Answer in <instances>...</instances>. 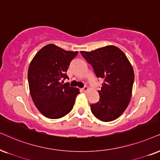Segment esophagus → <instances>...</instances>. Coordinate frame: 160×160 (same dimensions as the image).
<instances>
[{"label":"esophagus","instance_id":"obj_1","mask_svg":"<svg viewBox=\"0 0 160 160\" xmlns=\"http://www.w3.org/2000/svg\"><path fill=\"white\" fill-rule=\"evenodd\" d=\"M82 92H88V88L87 86H85L84 88H82Z\"/></svg>","mask_w":160,"mask_h":160}]
</instances>
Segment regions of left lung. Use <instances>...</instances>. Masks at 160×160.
Returning a JSON list of instances; mask_svg holds the SVG:
<instances>
[{
  "mask_svg": "<svg viewBox=\"0 0 160 160\" xmlns=\"http://www.w3.org/2000/svg\"><path fill=\"white\" fill-rule=\"evenodd\" d=\"M80 53L92 66L97 78L104 79L98 91L100 100L91 105L92 114L103 122L116 120L125 112L131 98L134 72L131 62L124 52L114 46Z\"/></svg>",
  "mask_w": 160,
  "mask_h": 160,
  "instance_id": "left-lung-1",
  "label": "left lung"
}]
</instances>
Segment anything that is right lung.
Returning <instances> with one entry per match:
<instances>
[{
	"instance_id": "right-lung-1",
	"label": "right lung",
	"mask_w": 160,
	"mask_h": 160,
	"mask_svg": "<svg viewBox=\"0 0 160 160\" xmlns=\"http://www.w3.org/2000/svg\"><path fill=\"white\" fill-rule=\"evenodd\" d=\"M78 52L66 51L54 44L39 50L28 70L30 94L36 108L49 119H59L73 108L78 88L62 84L71 61Z\"/></svg>"
}]
</instances>
